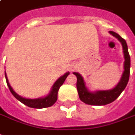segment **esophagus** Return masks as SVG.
Listing matches in <instances>:
<instances>
[{"mask_svg": "<svg viewBox=\"0 0 135 135\" xmlns=\"http://www.w3.org/2000/svg\"><path fill=\"white\" fill-rule=\"evenodd\" d=\"M72 70H73V69H72Z\"/></svg>", "mask_w": 135, "mask_h": 135, "instance_id": "obj_1", "label": "esophagus"}]
</instances>
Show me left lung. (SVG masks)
<instances>
[{"mask_svg": "<svg viewBox=\"0 0 135 135\" xmlns=\"http://www.w3.org/2000/svg\"><path fill=\"white\" fill-rule=\"evenodd\" d=\"M109 33L119 39L122 45L123 53L124 56V62L122 76L119 82L114 88L111 90H97L96 92H90L85 87V83L83 77L78 73H73L77 77V90L80 99L85 104L93 106H103L112 103L119 96L127 85L130 73V57L128 52L127 42L122 37L114 31H110Z\"/></svg>", "mask_w": 135, "mask_h": 135, "instance_id": "1", "label": "left lung"}]
</instances>
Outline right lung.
Segmentation results:
<instances>
[{"label": "right lung", "mask_w": 135, "mask_h": 135, "mask_svg": "<svg viewBox=\"0 0 135 135\" xmlns=\"http://www.w3.org/2000/svg\"><path fill=\"white\" fill-rule=\"evenodd\" d=\"M69 74H70V73L68 72L65 74L63 75L62 76L56 80V82L54 83V85L52 87L50 93L47 96H45L44 98H39V99H25V98H23V97H21L19 95H18L17 93L13 90V89L11 88V86L10 85L6 72H5V77H6L7 85L8 86L10 91L11 92V93L13 95V96L15 97L16 99H18L22 104H25L26 106L28 107L34 108V109H42V108H47V107H51V106H52L53 104L55 103L57 99L58 90L60 88L61 85L63 84V83L65 82V80L67 78V77L68 76Z\"/></svg>", "instance_id": "add662e5"}]
</instances>
